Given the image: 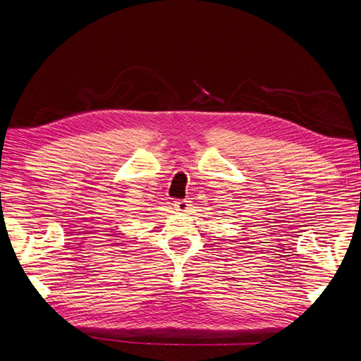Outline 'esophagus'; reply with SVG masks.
<instances>
[{"mask_svg":"<svg viewBox=\"0 0 361 361\" xmlns=\"http://www.w3.org/2000/svg\"><path fill=\"white\" fill-rule=\"evenodd\" d=\"M173 207H176V210L177 212H188L189 208H190V201H188V200H180V201H176L173 202Z\"/></svg>","mask_w":361,"mask_h":361,"instance_id":"1","label":"esophagus"}]
</instances>
